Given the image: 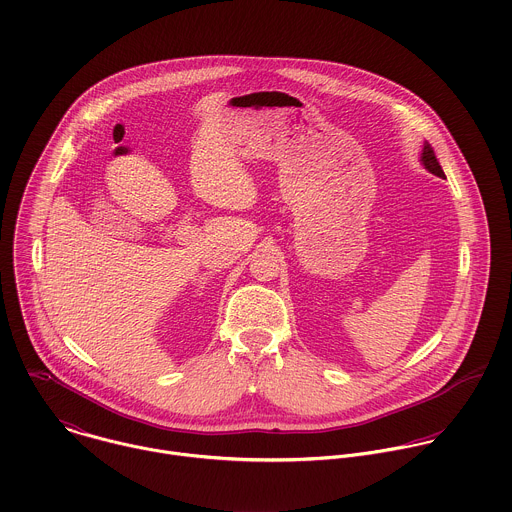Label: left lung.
<instances>
[{"instance_id":"obj_1","label":"left lung","mask_w":512,"mask_h":512,"mask_svg":"<svg viewBox=\"0 0 512 512\" xmlns=\"http://www.w3.org/2000/svg\"><path fill=\"white\" fill-rule=\"evenodd\" d=\"M421 163L425 165V169H427L429 173H433V175H437V177H443V179H445V171H443V167H441V163H439V159H437V155H435V151H433L431 143H427V141H425V145H423Z\"/></svg>"}]
</instances>
